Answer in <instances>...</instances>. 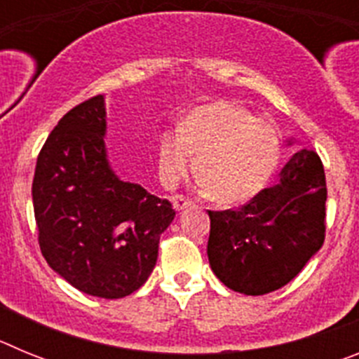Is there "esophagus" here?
<instances>
[{
  "label": "esophagus",
  "mask_w": 359,
  "mask_h": 359,
  "mask_svg": "<svg viewBox=\"0 0 359 359\" xmlns=\"http://www.w3.org/2000/svg\"><path fill=\"white\" fill-rule=\"evenodd\" d=\"M172 205H174V208H176V210H183V208L190 207V205H192V201H190L187 196L176 194V196H172Z\"/></svg>",
  "instance_id": "esophagus-1"
}]
</instances>
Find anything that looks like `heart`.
I'll return each mask as SVG.
<instances>
[{
  "instance_id": "b5f03b06",
  "label": "heart",
  "mask_w": 359,
  "mask_h": 359,
  "mask_svg": "<svg viewBox=\"0 0 359 359\" xmlns=\"http://www.w3.org/2000/svg\"><path fill=\"white\" fill-rule=\"evenodd\" d=\"M196 154V177L214 201L243 205L261 194L277 169L280 142L266 120L231 102L187 113L158 142V167L167 185L185 176Z\"/></svg>"
}]
</instances>
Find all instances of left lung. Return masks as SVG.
<instances>
[{
	"mask_svg": "<svg viewBox=\"0 0 359 359\" xmlns=\"http://www.w3.org/2000/svg\"><path fill=\"white\" fill-rule=\"evenodd\" d=\"M325 172L320 156L300 149L280 182L239 208L208 210V261L237 293L266 294L293 280L325 239Z\"/></svg>",
	"mask_w": 359,
	"mask_h": 359,
	"instance_id": "8db88e82",
	"label": "left lung"
}]
</instances>
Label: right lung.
<instances>
[{
	"instance_id": "add662e5",
	"label": "right lung",
	"mask_w": 359,
	"mask_h": 359,
	"mask_svg": "<svg viewBox=\"0 0 359 359\" xmlns=\"http://www.w3.org/2000/svg\"><path fill=\"white\" fill-rule=\"evenodd\" d=\"M100 95L69 109L44 142L32 183L39 248L82 293L122 298L145 284L172 205L126 183L106 158Z\"/></svg>"
}]
</instances>
